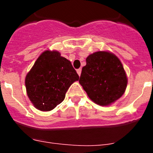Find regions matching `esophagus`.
Wrapping results in <instances>:
<instances>
[{
    "mask_svg": "<svg viewBox=\"0 0 153 153\" xmlns=\"http://www.w3.org/2000/svg\"><path fill=\"white\" fill-rule=\"evenodd\" d=\"M81 71H82V69H81V68H79V69H78V70H76V72H77L78 75H79V76H80Z\"/></svg>",
    "mask_w": 153,
    "mask_h": 153,
    "instance_id": "34e87169",
    "label": "esophagus"
}]
</instances>
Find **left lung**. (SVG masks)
<instances>
[{"label": "left lung", "instance_id": "8db88e82", "mask_svg": "<svg viewBox=\"0 0 153 153\" xmlns=\"http://www.w3.org/2000/svg\"><path fill=\"white\" fill-rule=\"evenodd\" d=\"M86 61L79 82L93 102L107 106L122 97L126 88L127 77L117 56L98 51L87 56Z\"/></svg>", "mask_w": 153, "mask_h": 153}]
</instances>
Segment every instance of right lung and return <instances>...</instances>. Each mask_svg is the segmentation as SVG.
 Segmentation results:
<instances>
[{
    "instance_id": "obj_1",
    "label": "right lung",
    "mask_w": 153,
    "mask_h": 153,
    "mask_svg": "<svg viewBox=\"0 0 153 153\" xmlns=\"http://www.w3.org/2000/svg\"><path fill=\"white\" fill-rule=\"evenodd\" d=\"M78 79L70 60L57 51H46L27 74V93L36 109L51 111L63 102L70 85Z\"/></svg>"
}]
</instances>
